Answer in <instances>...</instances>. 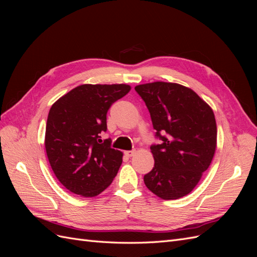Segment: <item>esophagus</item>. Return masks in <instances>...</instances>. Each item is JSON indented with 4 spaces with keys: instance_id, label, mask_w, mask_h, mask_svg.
<instances>
[{
    "instance_id": "34e87169",
    "label": "esophagus",
    "mask_w": 257,
    "mask_h": 257,
    "mask_svg": "<svg viewBox=\"0 0 257 257\" xmlns=\"http://www.w3.org/2000/svg\"><path fill=\"white\" fill-rule=\"evenodd\" d=\"M124 154H125L127 158H132V157H133V155L135 154V150H131V151H125V152H124Z\"/></svg>"
}]
</instances>
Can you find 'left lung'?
I'll return each instance as SVG.
<instances>
[{
    "label": "left lung",
    "mask_w": 257,
    "mask_h": 257,
    "mask_svg": "<svg viewBox=\"0 0 257 257\" xmlns=\"http://www.w3.org/2000/svg\"><path fill=\"white\" fill-rule=\"evenodd\" d=\"M136 92L149 109L162 143L151 146L154 167L145 175L148 189L162 199L193 191L211 164L216 148L213 110L192 89L179 83L139 84Z\"/></svg>",
    "instance_id": "left-lung-1"
}]
</instances>
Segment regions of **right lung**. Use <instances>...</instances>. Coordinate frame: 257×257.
Listing matches in <instances>:
<instances>
[{
  "label": "right lung",
  "instance_id": "right-lung-1",
  "mask_svg": "<svg viewBox=\"0 0 257 257\" xmlns=\"http://www.w3.org/2000/svg\"><path fill=\"white\" fill-rule=\"evenodd\" d=\"M128 84H81L54 103L45 134L46 153L58 180L77 195L94 197L109 186L123 153L104 143L107 111L126 95Z\"/></svg>",
  "mask_w": 257,
  "mask_h": 257
}]
</instances>
